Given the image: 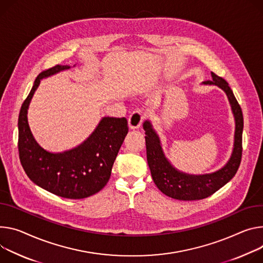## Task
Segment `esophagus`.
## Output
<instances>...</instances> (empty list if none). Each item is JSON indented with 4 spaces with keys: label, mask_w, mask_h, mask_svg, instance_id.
<instances>
[{
    "label": "esophagus",
    "mask_w": 263,
    "mask_h": 263,
    "mask_svg": "<svg viewBox=\"0 0 263 263\" xmlns=\"http://www.w3.org/2000/svg\"><path fill=\"white\" fill-rule=\"evenodd\" d=\"M145 114L141 111H134L128 118V125L131 130L139 129L142 122H144Z\"/></svg>",
    "instance_id": "obj_1"
}]
</instances>
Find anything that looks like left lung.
<instances>
[{"label":"left lung","mask_w":263,"mask_h":263,"mask_svg":"<svg viewBox=\"0 0 263 263\" xmlns=\"http://www.w3.org/2000/svg\"><path fill=\"white\" fill-rule=\"evenodd\" d=\"M212 80L202 82L203 85H215L227 94L235 119L234 146L231 157L221 169L213 173L193 175L177 170L165 157L160 138L154 130L151 121L147 119L142 124L146 134L147 160L151 175L156 186L161 192L178 200H199L214 194L228 183L236 174L242 155L243 116L241 108L229 84L220 77L211 73Z\"/></svg>","instance_id":"1"}]
</instances>
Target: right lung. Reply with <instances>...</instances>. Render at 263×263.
I'll return each instance as SVG.
<instances>
[{"label": "right lung", "instance_id": "1", "mask_svg": "<svg viewBox=\"0 0 263 263\" xmlns=\"http://www.w3.org/2000/svg\"><path fill=\"white\" fill-rule=\"evenodd\" d=\"M70 68L67 65H57L43 71L35 79L21 107L17 147L23 169L31 181L58 196L82 199L97 194L107 184L114 160L128 133V122L125 117L105 116L78 147L59 153L42 148L28 124L30 102L41 80Z\"/></svg>", "mask_w": 263, "mask_h": 263}]
</instances>
